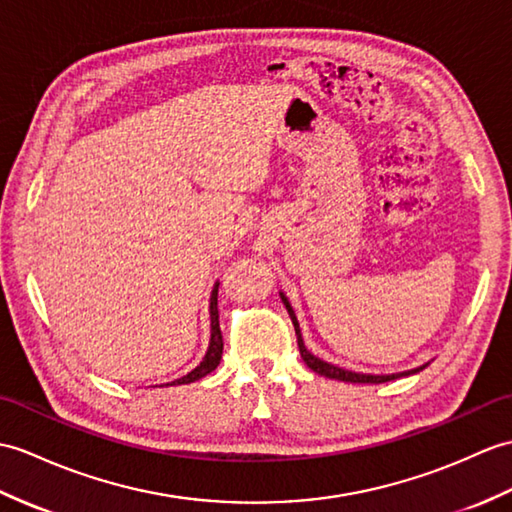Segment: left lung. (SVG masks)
Instances as JSON below:
<instances>
[{
    "mask_svg": "<svg viewBox=\"0 0 512 512\" xmlns=\"http://www.w3.org/2000/svg\"><path fill=\"white\" fill-rule=\"evenodd\" d=\"M281 301L285 303V310H288V314H290V318H292V325H294V331H296V342H299L301 358H303V362H305L307 366H310L312 371L318 373V375H325V377H329V379H338V382H351V384H382V382H390V379H397V377H401V375H410V373L423 371V366H421V368H414V371L397 373V375H364V373L344 371V368H340V366H334V364H329V362L318 360L316 355H312L310 351L305 349L301 329H299V320H296V316H294V312H292V307H290L288 299H285L283 294H281Z\"/></svg>",
    "mask_w": 512,
    "mask_h": 512,
    "instance_id": "obj_1",
    "label": "left lung"
}]
</instances>
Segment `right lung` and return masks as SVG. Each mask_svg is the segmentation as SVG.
<instances>
[{
  "label": "right lung",
  "instance_id": "right-lung-1",
  "mask_svg": "<svg viewBox=\"0 0 512 512\" xmlns=\"http://www.w3.org/2000/svg\"><path fill=\"white\" fill-rule=\"evenodd\" d=\"M209 314H211V342H209V349H207V355L202 358V362L194 368L192 373H187L185 377L176 379V382H172L174 386L176 384H192V382H198V379H202L205 375H209L211 371H216L220 360H222V331H220V320H218V285L213 288L211 292V305H209Z\"/></svg>",
  "mask_w": 512,
  "mask_h": 512
}]
</instances>
